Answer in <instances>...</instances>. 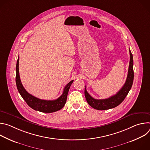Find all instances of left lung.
Returning <instances> with one entry per match:
<instances>
[{
  "label": "left lung",
  "instance_id": "obj_1",
  "mask_svg": "<svg viewBox=\"0 0 150 150\" xmlns=\"http://www.w3.org/2000/svg\"><path fill=\"white\" fill-rule=\"evenodd\" d=\"M129 51L130 54V61L127 78L123 86L115 95L111 96L108 98L97 100L92 97L87 92L86 87H85L84 93L85 98H86L88 104L91 106L93 108L99 110H104L115 108L124 100L128 93L130 91L132 86L134 74L133 69V56L130 49H129Z\"/></svg>",
  "mask_w": 150,
  "mask_h": 150
}]
</instances>
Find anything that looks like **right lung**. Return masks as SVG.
Masks as SVG:
<instances>
[{
	"mask_svg": "<svg viewBox=\"0 0 150 150\" xmlns=\"http://www.w3.org/2000/svg\"><path fill=\"white\" fill-rule=\"evenodd\" d=\"M74 80L70 81L64 88L63 94L56 100H45L39 99L29 94L21 83L19 73V57L16 66V84L17 89L23 99L33 109L42 113H53L60 110L65 105L68 93Z\"/></svg>",
	"mask_w": 150,
	"mask_h": 150,
	"instance_id": "1",
	"label": "right lung"
}]
</instances>
